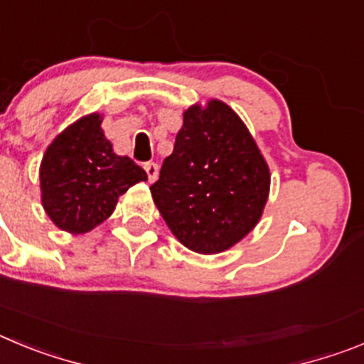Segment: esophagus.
Returning <instances> with one entry per match:
<instances>
[{"label":"esophagus","instance_id":"esophagus-1","mask_svg":"<svg viewBox=\"0 0 364 364\" xmlns=\"http://www.w3.org/2000/svg\"><path fill=\"white\" fill-rule=\"evenodd\" d=\"M144 169H146V173H148L149 182H155V180L159 178V166H156L155 162H146Z\"/></svg>","mask_w":364,"mask_h":364}]
</instances>
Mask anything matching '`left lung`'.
<instances>
[{
    "mask_svg": "<svg viewBox=\"0 0 364 364\" xmlns=\"http://www.w3.org/2000/svg\"><path fill=\"white\" fill-rule=\"evenodd\" d=\"M149 189L182 245L218 255L256 228L271 191V171L238 113L209 99L184 109L173 153Z\"/></svg>",
    "mask_w": 364,
    "mask_h": 364,
    "instance_id": "8db88e82",
    "label": "left lung"
}]
</instances>
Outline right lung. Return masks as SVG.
I'll list each match as a JSON object with an SVG mask.
<instances>
[{
  "instance_id": "1",
  "label": "right lung",
  "mask_w": 364,
  "mask_h": 364,
  "mask_svg": "<svg viewBox=\"0 0 364 364\" xmlns=\"http://www.w3.org/2000/svg\"><path fill=\"white\" fill-rule=\"evenodd\" d=\"M97 112L81 117L48 144L39 166L41 204L53 225L85 235L112 216L119 196L148 175L117 155Z\"/></svg>"
}]
</instances>
